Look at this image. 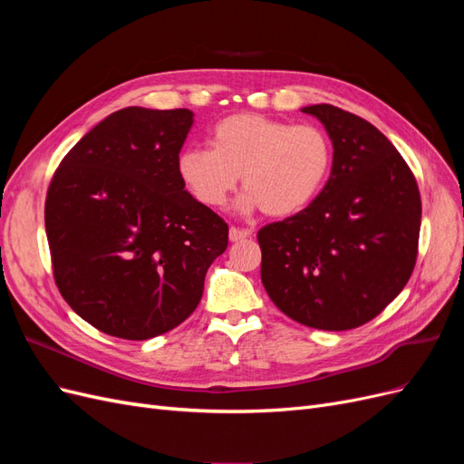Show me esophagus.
Segmentation results:
<instances>
[{
  "label": "esophagus",
  "mask_w": 464,
  "mask_h": 464,
  "mask_svg": "<svg viewBox=\"0 0 464 464\" xmlns=\"http://www.w3.org/2000/svg\"><path fill=\"white\" fill-rule=\"evenodd\" d=\"M249 236H251L249 230H246V228H236V227H232L230 232H228L230 242H242V240H246V237H249Z\"/></svg>",
  "instance_id": "esophagus-1"
}]
</instances>
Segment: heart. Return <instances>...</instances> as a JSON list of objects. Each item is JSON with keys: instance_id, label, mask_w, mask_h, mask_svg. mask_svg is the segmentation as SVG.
I'll list each match as a JSON object with an SVG mask.
<instances>
[{"instance_id": "obj_1", "label": "heart", "mask_w": 464, "mask_h": 464, "mask_svg": "<svg viewBox=\"0 0 464 464\" xmlns=\"http://www.w3.org/2000/svg\"><path fill=\"white\" fill-rule=\"evenodd\" d=\"M210 145L186 149L178 160L184 186L210 208L227 203L242 176V213L292 217L317 198L333 164V143L317 125H294L254 111L220 120Z\"/></svg>"}]
</instances>
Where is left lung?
Returning <instances> with one entry per match:
<instances>
[{
	"label": "left lung",
	"instance_id": "left-lung-1",
	"mask_svg": "<svg viewBox=\"0 0 464 464\" xmlns=\"http://www.w3.org/2000/svg\"><path fill=\"white\" fill-rule=\"evenodd\" d=\"M333 141L325 188L257 232L261 280L305 327L346 331L395 300L414 271L422 201L409 164L370 121L331 104L302 108Z\"/></svg>",
	"mask_w": 464,
	"mask_h": 464
}]
</instances>
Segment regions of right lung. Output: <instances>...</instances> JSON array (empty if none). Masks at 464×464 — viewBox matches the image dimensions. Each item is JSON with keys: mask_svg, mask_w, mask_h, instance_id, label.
<instances>
[{"mask_svg": "<svg viewBox=\"0 0 464 464\" xmlns=\"http://www.w3.org/2000/svg\"><path fill=\"white\" fill-rule=\"evenodd\" d=\"M193 111L130 106L69 150L44 207L55 285L106 334L147 341L186 321L228 224L184 189L179 150Z\"/></svg>", "mask_w": 464, "mask_h": 464, "instance_id": "obj_1", "label": "right lung"}]
</instances>
